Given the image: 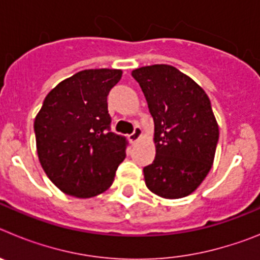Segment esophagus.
Here are the masks:
<instances>
[{"label": "esophagus", "mask_w": 260, "mask_h": 260, "mask_svg": "<svg viewBox=\"0 0 260 260\" xmlns=\"http://www.w3.org/2000/svg\"><path fill=\"white\" fill-rule=\"evenodd\" d=\"M141 137H142V128L139 127V126H137V127L134 128L133 134L128 135V139H130V142H132V143H135V142H137Z\"/></svg>", "instance_id": "34e87169"}]
</instances>
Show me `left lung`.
I'll use <instances>...</instances> for the list:
<instances>
[{"instance_id": "obj_1", "label": "left lung", "mask_w": 260, "mask_h": 260, "mask_svg": "<svg viewBox=\"0 0 260 260\" xmlns=\"http://www.w3.org/2000/svg\"><path fill=\"white\" fill-rule=\"evenodd\" d=\"M155 122L156 156L143 169L150 191L164 199L187 197L207 177L219 125L204 89L171 65L133 70Z\"/></svg>"}]
</instances>
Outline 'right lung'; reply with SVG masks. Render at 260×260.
<instances>
[{"label":"right lung","instance_id":"right-lung-1","mask_svg":"<svg viewBox=\"0 0 260 260\" xmlns=\"http://www.w3.org/2000/svg\"><path fill=\"white\" fill-rule=\"evenodd\" d=\"M121 77L117 69L79 71L57 84L36 114L39 161L65 194L92 198L113 183L127 142L110 132L107 96Z\"/></svg>","mask_w":260,"mask_h":260}]
</instances>
